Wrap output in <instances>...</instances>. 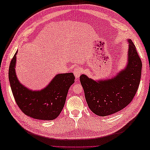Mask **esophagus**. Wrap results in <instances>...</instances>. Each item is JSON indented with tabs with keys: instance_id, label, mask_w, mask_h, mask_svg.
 <instances>
[{
	"instance_id": "esophagus-1",
	"label": "esophagus",
	"mask_w": 150,
	"mask_h": 150,
	"mask_svg": "<svg viewBox=\"0 0 150 150\" xmlns=\"http://www.w3.org/2000/svg\"><path fill=\"white\" fill-rule=\"evenodd\" d=\"M73 73H74L75 77L76 79H79V77L82 74V69L80 67H76L75 69L73 70Z\"/></svg>"
}]
</instances>
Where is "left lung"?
<instances>
[{
  "label": "left lung",
  "mask_w": 150,
  "mask_h": 150,
  "mask_svg": "<svg viewBox=\"0 0 150 150\" xmlns=\"http://www.w3.org/2000/svg\"><path fill=\"white\" fill-rule=\"evenodd\" d=\"M128 62L115 77L95 81L86 75L80 77L87 104L92 112L105 117L115 113L131 103L139 88L142 61L131 39H128Z\"/></svg>",
  "instance_id": "left-lung-1"
}]
</instances>
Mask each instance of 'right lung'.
<instances>
[{
    "mask_svg": "<svg viewBox=\"0 0 150 150\" xmlns=\"http://www.w3.org/2000/svg\"><path fill=\"white\" fill-rule=\"evenodd\" d=\"M9 68V80L16 103L26 115L39 120L56 119L64 106L70 86L74 83L73 73L57 75L49 85L41 91H31L22 85L15 74L16 55Z\"/></svg>",
    "mask_w": 150,
    "mask_h": 150,
    "instance_id": "1",
    "label": "right lung"
}]
</instances>
